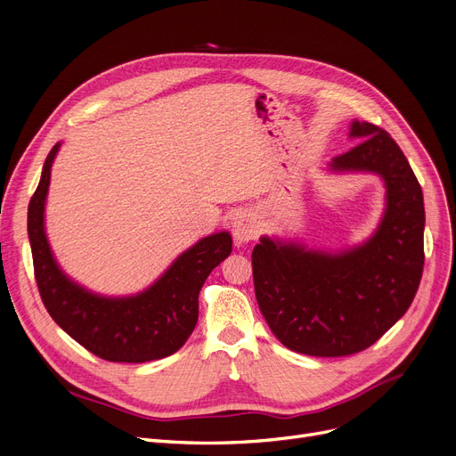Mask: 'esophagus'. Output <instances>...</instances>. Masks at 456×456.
<instances>
[{"mask_svg":"<svg viewBox=\"0 0 456 456\" xmlns=\"http://www.w3.org/2000/svg\"><path fill=\"white\" fill-rule=\"evenodd\" d=\"M232 228H233V240H235L237 245H243V243H248V241L256 240L257 233H259L257 224L254 223V219L248 213L235 215Z\"/></svg>","mask_w":456,"mask_h":456,"instance_id":"1","label":"esophagus"}]
</instances>
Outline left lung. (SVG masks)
Instances as JSON below:
<instances>
[{
    "label": "left lung",
    "mask_w": 456,
    "mask_h": 456,
    "mask_svg": "<svg viewBox=\"0 0 456 456\" xmlns=\"http://www.w3.org/2000/svg\"><path fill=\"white\" fill-rule=\"evenodd\" d=\"M360 142L332 159V172H373L386 209L365 243L341 252L264 235L252 250L257 306L289 351L349 356L371 346L406 314L423 274L421 185L403 150L382 127L351 124Z\"/></svg>",
    "instance_id": "1"
}]
</instances>
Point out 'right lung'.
Listing matches in <instances>:
<instances>
[{
    "mask_svg": "<svg viewBox=\"0 0 456 456\" xmlns=\"http://www.w3.org/2000/svg\"><path fill=\"white\" fill-rule=\"evenodd\" d=\"M48 154L28 209V233L42 302L59 327L86 351L107 360L142 363L175 354L199 321V293L209 273L230 256L232 235L211 233L180 254L148 289L132 297H103L61 271L45 228L52 165Z\"/></svg>",
    "mask_w": 456,
    "mask_h": 456,
    "instance_id": "add662e5",
    "label": "right lung"
}]
</instances>
